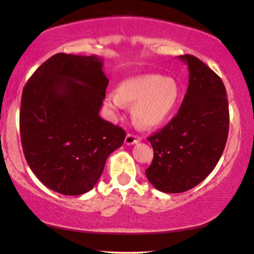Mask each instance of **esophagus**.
<instances>
[{
    "label": "esophagus",
    "instance_id": "obj_1",
    "mask_svg": "<svg viewBox=\"0 0 254 254\" xmlns=\"http://www.w3.org/2000/svg\"><path fill=\"white\" fill-rule=\"evenodd\" d=\"M141 141L140 136H136L134 134H127L126 138H125V144L126 145H131V144H136Z\"/></svg>",
    "mask_w": 254,
    "mask_h": 254
}]
</instances>
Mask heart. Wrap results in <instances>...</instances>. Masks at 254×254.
I'll return each mask as SVG.
<instances>
[{
  "mask_svg": "<svg viewBox=\"0 0 254 254\" xmlns=\"http://www.w3.org/2000/svg\"><path fill=\"white\" fill-rule=\"evenodd\" d=\"M182 88L175 78L157 74H144L125 79L117 92L105 97V106L120 111L133 105V117L142 127L154 128L164 123L178 106Z\"/></svg>",
  "mask_w": 254,
  "mask_h": 254,
  "instance_id": "heart-1",
  "label": "heart"
}]
</instances>
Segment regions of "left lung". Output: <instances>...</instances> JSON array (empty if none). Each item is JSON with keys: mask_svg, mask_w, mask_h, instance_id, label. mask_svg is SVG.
Wrapping results in <instances>:
<instances>
[{"mask_svg": "<svg viewBox=\"0 0 254 254\" xmlns=\"http://www.w3.org/2000/svg\"><path fill=\"white\" fill-rule=\"evenodd\" d=\"M189 67V88L177 116L148 137L154 159L145 176L164 193L186 192L207 178L223 154L229 131L227 91L222 79L193 55H179Z\"/></svg>", "mask_w": 254, "mask_h": 254, "instance_id": "8db88e82", "label": "left lung"}]
</instances>
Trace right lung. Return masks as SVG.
Instances as JSON below:
<instances>
[{
    "label": "right lung",
    "mask_w": 254,
    "mask_h": 254,
    "mask_svg": "<svg viewBox=\"0 0 254 254\" xmlns=\"http://www.w3.org/2000/svg\"><path fill=\"white\" fill-rule=\"evenodd\" d=\"M103 65L96 55L58 53L23 89L24 156L37 178L64 195L92 190L107 157L126 137L123 128L99 117L109 84Z\"/></svg>",
    "instance_id": "add662e5"
}]
</instances>
